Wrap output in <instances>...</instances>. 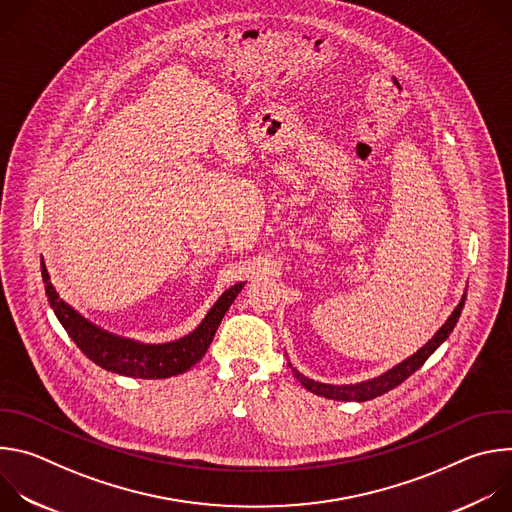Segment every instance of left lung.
I'll list each match as a JSON object with an SVG mask.
<instances>
[{
  "label": "left lung",
  "instance_id": "8db88e82",
  "mask_svg": "<svg viewBox=\"0 0 512 512\" xmlns=\"http://www.w3.org/2000/svg\"><path fill=\"white\" fill-rule=\"evenodd\" d=\"M464 302H466V291H464L460 304L454 308V312L442 324V328L437 330L417 352H413L405 360L397 362L395 367L387 369L385 373H381V375H377L373 379L360 381V383H348V385H332V383H322V381H314V379L306 377L289 360H287V367L291 369V373H294V377L304 385V389H308L314 395H320V397H326V399H334V401H358V403L360 401H371V399H375V397L395 389L397 385H401L407 377H411L421 367V364L437 348H440L446 342V338L452 334V330H454V326H456V322H458V318L462 314Z\"/></svg>",
  "mask_w": 512,
  "mask_h": 512
}]
</instances>
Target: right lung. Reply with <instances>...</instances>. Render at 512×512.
<instances>
[{"label": "right lung", "mask_w": 512, "mask_h": 512, "mask_svg": "<svg viewBox=\"0 0 512 512\" xmlns=\"http://www.w3.org/2000/svg\"><path fill=\"white\" fill-rule=\"evenodd\" d=\"M40 267L48 304L54 310L62 328L68 332V336L75 340L83 354L91 358L95 364H99L101 369L133 379H168L190 371L206 354L216 328L221 326L223 316L245 287V281H239L227 291H223L221 298H218L206 312L202 322L186 336L170 342L150 344L113 334L87 320L83 314L68 306L56 294L44 259H40Z\"/></svg>", "instance_id": "add662e5"}]
</instances>
